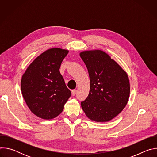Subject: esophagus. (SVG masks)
Segmentation results:
<instances>
[{
	"label": "esophagus",
	"mask_w": 157,
	"mask_h": 157,
	"mask_svg": "<svg viewBox=\"0 0 157 157\" xmlns=\"http://www.w3.org/2000/svg\"><path fill=\"white\" fill-rule=\"evenodd\" d=\"M76 93H77V90H76V89H73V90L71 91V93H72L73 96H75Z\"/></svg>",
	"instance_id": "34e87169"
}]
</instances>
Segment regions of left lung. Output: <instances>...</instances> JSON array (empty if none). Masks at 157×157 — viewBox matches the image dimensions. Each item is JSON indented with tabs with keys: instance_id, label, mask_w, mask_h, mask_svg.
<instances>
[{
	"instance_id": "1",
	"label": "left lung",
	"mask_w": 157,
	"mask_h": 157,
	"mask_svg": "<svg viewBox=\"0 0 157 157\" xmlns=\"http://www.w3.org/2000/svg\"><path fill=\"white\" fill-rule=\"evenodd\" d=\"M90 78V90L81 102L86 115L96 122H107L127 105L130 94L128 76L121 67L101 50L80 53Z\"/></svg>"
}]
</instances>
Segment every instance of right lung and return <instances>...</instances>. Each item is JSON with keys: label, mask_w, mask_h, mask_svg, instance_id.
<instances>
[{"label": "right lung", "mask_w": 157, "mask_h": 157, "mask_svg": "<svg viewBox=\"0 0 157 157\" xmlns=\"http://www.w3.org/2000/svg\"><path fill=\"white\" fill-rule=\"evenodd\" d=\"M68 51L51 48L38 56L22 76L21 90L27 105L36 116L52 119L63 110L71 95L60 74Z\"/></svg>", "instance_id": "obj_1"}]
</instances>
